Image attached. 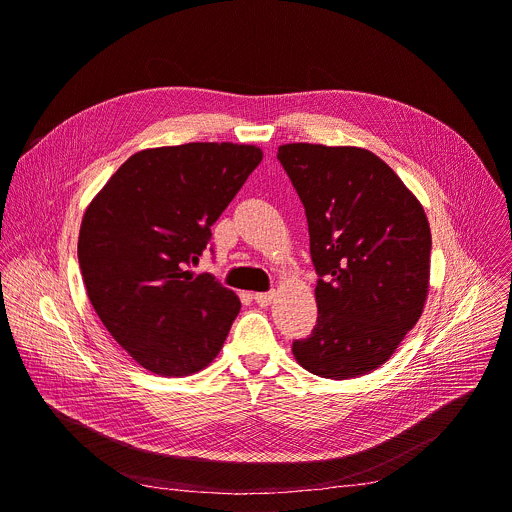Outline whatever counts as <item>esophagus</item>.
I'll list each match as a JSON object with an SVG mask.
<instances>
[{"instance_id": "esophagus-1", "label": "esophagus", "mask_w": 512, "mask_h": 512, "mask_svg": "<svg viewBox=\"0 0 512 512\" xmlns=\"http://www.w3.org/2000/svg\"><path fill=\"white\" fill-rule=\"evenodd\" d=\"M253 298H255V302H257L259 306H269L271 302H274L276 292H257Z\"/></svg>"}]
</instances>
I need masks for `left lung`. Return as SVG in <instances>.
<instances>
[{
  "label": "left lung",
  "mask_w": 512,
  "mask_h": 512,
  "mask_svg": "<svg viewBox=\"0 0 512 512\" xmlns=\"http://www.w3.org/2000/svg\"><path fill=\"white\" fill-rule=\"evenodd\" d=\"M278 160L309 222L317 325L292 344L317 377L354 379L383 366L424 313L432 236L420 199L356 146L284 144Z\"/></svg>",
  "instance_id": "8db88e82"
}]
</instances>
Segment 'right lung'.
Wrapping results in <instances>:
<instances>
[{"label": "right lung", "instance_id": "add662e5", "mask_svg": "<svg viewBox=\"0 0 512 512\" xmlns=\"http://www.w3.org/2000/svg\"><path fill=\"white\" fill-rule=\"evenodd\" d=\"M261 158V148L232 142L146 148L88 203L78 236L86 294L146 370L189 377L220 354L241 300L189 265Z\"/></svg>", "mask_w": 512, "mask_h": 512}]
</instances>
